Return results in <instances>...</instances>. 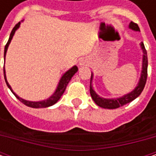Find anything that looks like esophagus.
Wrapping results in <instances>:
<instances>
[{
  "mask_svg": "<svg viewBox=\"0 0 156 156\" xmlns=\"http://www.w3.org/2000/svg\"><path fill=\"white\" fill-rule=\"evenodd\" d=\"M85 64H87V61L85 59H81V61L79 62V65L80 66H84Z\"/></svg>",
  "mask_w": 156,
  "mask_h": 156,
  "instance_id": "obj_1",
  "label": "esophagus"
}]
</instances>
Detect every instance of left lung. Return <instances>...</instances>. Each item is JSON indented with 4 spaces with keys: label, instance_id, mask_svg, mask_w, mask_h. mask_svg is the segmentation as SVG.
I'll use <instances>...</instances> for the list:
<instances>
[{
    "label": "left lung",
    "instance_id": "obj_1",
    "mask_svg": "<svg viewBox=\"0 0 156 156\" xmlns=\"http://www.w3.org/2000/svg\"><path fill=\"white\" fill-rule=\"evenodd\" d=\"M129 27L130 29L134 30V31H139L140 32V28L138 27V25L134 22H130L129 25ZM141 50H142V63H141V76L139 81L136 85V87L129 93L124 94L121 97H117V98H104V97H101L99 94H97L96 92L94 89L93 85H92V81H93L94 74H91V79H90V94L91 97L94 100V101L101 108H108V109H115L118 108L119 107H122L123 105H126L131 102L132 101H134L135 98H137L141 93L142 92L143 88L145 87L146 81H147V51L145 49V47L143 42L140 43Z\"/></svg>",
    "mask_w": 156,
    "mask_h": 156
}]
</instances>
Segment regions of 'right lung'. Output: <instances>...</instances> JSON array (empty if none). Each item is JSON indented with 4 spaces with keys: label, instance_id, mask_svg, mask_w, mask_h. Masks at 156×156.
<instances>
[{
    "label": "right lung",
    "instance_id": "obj_1",
    "mask_svg": "<svg viewBox=\"0 0 156 156\" xmlns=\"http://www.w3.org/2000/svg\"><path fill=\"white\" fill-rule=\"evenodd\" d=\"M20 25H21V22L17 23L15 26V27L13 28V30H12V32L10 34V35H9V41H8L6 46H5V48H4V60H5V58H6V55H7V51H8L9 44H10L11 41L13 39L14 35H15V31L20 27ZM77 71H78V68H77V66H75V65L74 67H72L71 69H69L68 71H66V72L62 75V77H61V79H60V81H59V83H58V85H57L56 88H55V92L52 94L51 96H49L48 99L42 100V101H27V100L22 99V98H21L20 96H18V95L13 91L12 87H11V86L9 85V82L7 81V76H6V70H5V68H3V73H4L5 81H6V83H7V85H8V87H9V89L11 90V92L14 94L15 97L19 100L20 101H21L23 104H25L26 106H27V107H30V108H48V107H50V106H53L54 104H55L57 101L61 99V97H62V95L63 94V93L65 92V89H66V87L68 86L69 82L70 81V80H71V78L74 76V75H75Z\"/></svg>",
    "mask_w": 156,
    "mask_h": 156
}]
</instances>
